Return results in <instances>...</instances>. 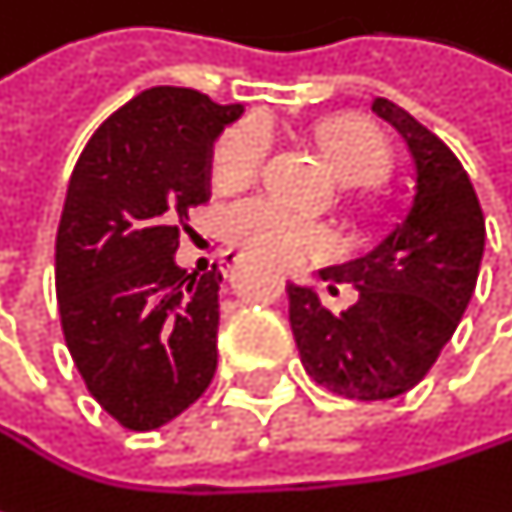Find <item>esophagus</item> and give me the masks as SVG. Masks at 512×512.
<instances>
[{
  "instance_id": "esophagus-1",
  "label": "esophagus",
  "mask_w": 512,
  "mask_h": 512,
  "mask_svg": "<svg viewBox=\"0 0 512 512\" xmlns=\"http://www.w3.org/2000/svg\"><path fill=\"white\" fill-rule=\"evenodd\" d=\"M219 263H222L225 269H237V266L243 263V255H234V252H222V255H219Z\"/></svg>"
}]
</instances>
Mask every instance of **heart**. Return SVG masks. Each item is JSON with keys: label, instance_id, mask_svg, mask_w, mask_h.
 <instances>
[{"label": "heart", "instance_id": "obj_1", "mask_svg": "<svg viewBox=\"0 0 512 512\" xmlns=\"http://www.w3.org/2000/svg\"><path fill=\"white\" fill-rule=\"evenodd\" d=\"M317 145L326 165L344 186L373 183L388 162L382 136L361 118L344 115L317 127ZM269 148V127L263 118H246L228 127L210 151V183L216 189H237L255 177L257 165ZM219 228L231 246L272 263H296L329 249V234L317 222H308L266 198H240L219 216Z\"/></svg>", "mask_w": 512, "mask_h": 512}]
</instances>
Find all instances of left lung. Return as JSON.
I'll return each mask as SVG.
<instances>
[{
	"mask_svg": "<svg viewBox=\"0 0 512 512\" xmlns=\"http://www.w3.org/2000/svg\"><path fill=\"white\" fill-rule=\"evenodd\" d=\"M373 112L412 154L409 207L373 252L320 269L329 290L356 287L353 308L332 314L314 287L287 284L308 376L347 400H391L427 376L471 302L486 243L480 201L454 151L385 97Z\"/></svg>",
	"mask_w": 512,
	"mask_h": 512,
	"instance_id": "obj_1",
	"label": "left lung"
}]
</instances>
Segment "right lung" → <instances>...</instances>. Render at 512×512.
<instances>
[{"label":"right lung","mask_w":512,"mask_h":512,"mask_svg":"<svg viewBox=\"0 0 512 512\" xmlns=\"http://www.w3.org/2000/svg\"><path fill=\"white\" fill-rule=\"evenodd\" d=\"M243 106L159 85L100 124L79 156L55 237L67 350L91 397L127 430L189 409L216 373L222 272L186 275L174 252L210 201V151Z\"/></svg>","instance_id":"right-lung-1"}]
</instances>
